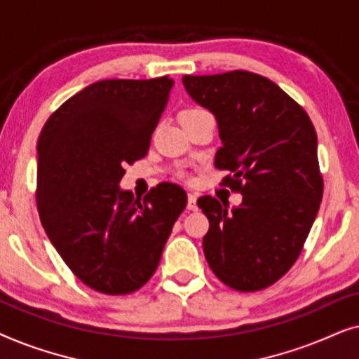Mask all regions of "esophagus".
Listing matches in <instances>:
<instances>
[{
    "instance_id": "34e87169",
    "label": "esophagus",
    "mask_w": 359,
    "mask_h": 359,
    "mask_svg": "<svg viewBox=\"0 0 359 359\" xmlns=\"http://www.w3.org/2000/svg\"><path fill=\"white\" fill-rule=\"evenodd\" d=\"M196 194H188V205H186V208H188L189 210H198V204H196Z\"/></svg>"
}]
</instances>
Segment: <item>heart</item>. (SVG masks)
I'll list each match as a JSON object with an SVG mask.
<instances>
[{
    "mask_svg": "<svg viewBox=\"0 0 359 359\" xmlns=\"http://www.w3.org/2000/svg\"><path fill=\"white\" fill-rule=\"evenodd\" d=\"M198 111H201V109H188V111H184V112H183V114H189V112H198ZM180 176H181V178L191 180V176H189L188 173H184V171H181V173H180Z\"/></svg>",
    "mask_w": 359,
    "mask_h": 359,
    "instance_id": "b5f03b06",
    "label": "heart"
}]
</instances>
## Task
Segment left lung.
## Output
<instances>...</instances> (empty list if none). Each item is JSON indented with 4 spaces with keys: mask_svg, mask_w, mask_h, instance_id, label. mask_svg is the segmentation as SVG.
Listing matches in <instances>:
<instances>
[{
    "mask_svg": "<svg viewBox=\"0 0 359 359\" xmlns=\"http://www.w3.org/2000/svg\"><path fill=\"white\" fill-rule=\"evenodd\" d=\"M183 85L217 119L214 165L230 171L222 183L243 196L230 212L212 196L198 199L209 219L205 259L229 287L259 291L296 263L320 208L316 129L302 106L257 73L184 75Z\"/></svg>",
    "mask_w": 359,
    "mask_h": 359,
    "instance_id": "1",
    "label": "left lung"
}]
</instances>
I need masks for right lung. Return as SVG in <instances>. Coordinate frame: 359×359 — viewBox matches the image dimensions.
I'll return each mask as SVG.
<instances>
[{
  "label": "right lung",
  "mask_w": 359,
  "mask_h": 359,
  "mask_svg": "<svg viewBox=\"0 0 359 359\" xmlns=\"http://www.w3.org/2000/svg\"><path fill=\"white\" fill-rule=\"evenodd\" d=\"M173 80H102L67 100L37 142L36 201L47 237L72 273L109 296L154 276L184 189L151 188L144 201L121 191L124 166L144 158Z\"/></svg>",
  "instance_id": "right-lung-1"
}]
</instances>
